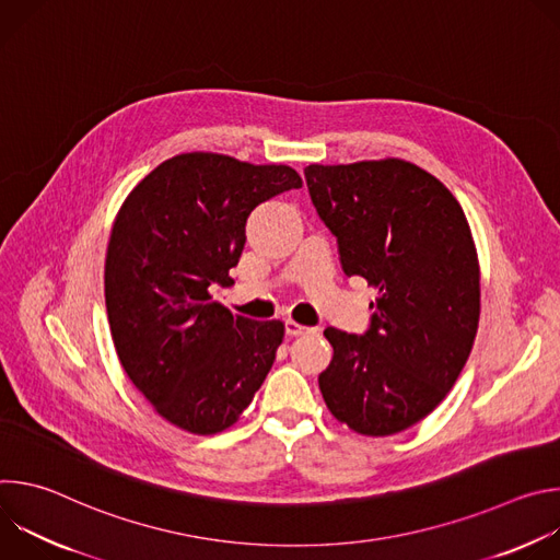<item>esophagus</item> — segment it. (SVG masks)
Wrapping results in <instances>:
<instances>
[{
  "instance_id": "obj_1",
  "label": "esophagus",
  "mask_w": 560,
  "mask_h": 560,
  "mask_svg": "<svg viewBox=\"0 0 560 560\" xmlns=\"http://www.w3.org/2000/svg\"><path fill=\"white\" fill-rule=\"evenodd\" d=\"M307 332H312V328L301 326V324L292 322V318H288V322H285V335L288 337H299V335H307Z\"/></svg>"
}]
</instances>
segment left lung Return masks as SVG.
Here are the masks:
<instances>
[{
    "label": "left lung",
    "mask_w": 560,
    "mask_h": 560,
    "mask_svg": "<svg viewBox=\"0 0 560 560\" xmlns=\"http://www.w3.org/2000/svg\"><path fill=\"white\" fill-rule=\"evenodd\" d=\"M303 173L343 272L378 292L365 335L326 328L324 401L363 436L404 432L443 401L474 346L481 272L469 223L436 177L404 159Z\"/></svg>",
    "instance_id": "obj_1"
}]
</instances>
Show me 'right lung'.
Returning a JSON list of instances; mask_svg holds the SVG:
<instances>
[{"label":"right lung","mask_w":560,"mask_h":560,"mask_svg":"<svg viewBox=\"0 0 560 560\" xmlns=\"http://www.w3.org/2000/svg\"><path fill=\"white\" fill-rule=\"evenodd\" d=\"M290 166L184 152L126 197L106 253V310L117 357L159 417L190 434L228 430L250 406L283 341L212 301L230 285L250 212L292 188Z\"/></svg>","instance_id":"right-lung-1"}]
</instances>
